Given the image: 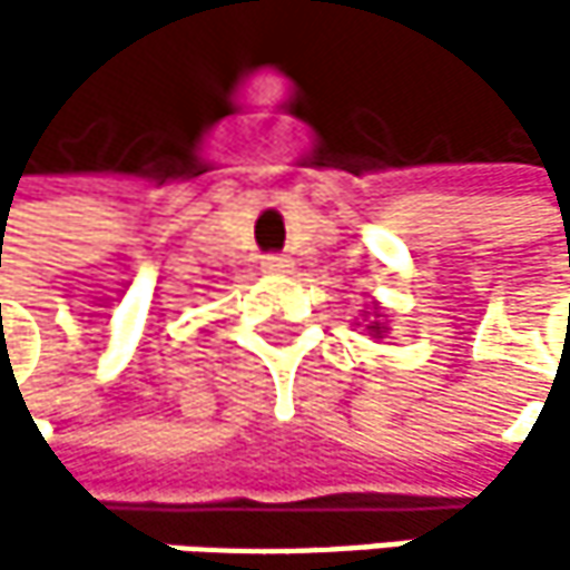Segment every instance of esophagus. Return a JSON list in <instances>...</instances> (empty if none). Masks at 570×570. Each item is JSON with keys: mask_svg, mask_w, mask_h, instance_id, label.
<instances>
[{"mask_svg": "<svg viewBox=\"0 0 570 570\" xmlns=\"http://www.w3.org/2000/svg\"><path fill=\"white\" fill-rule=\"evenodd\" d=\"M261 267H264V274H286L289 271V261L286 257H264Z\"/></svg>", "mask_w": 570, "mask_h": 570, "instance_id": "obj_1", "label": "esophagus"}]
</instances>
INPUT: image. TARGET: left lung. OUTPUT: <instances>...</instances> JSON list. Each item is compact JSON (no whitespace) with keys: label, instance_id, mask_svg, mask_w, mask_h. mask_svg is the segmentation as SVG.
Wrapping results in <instances>:
<instances>
[{"label":"left lung","instance_id":"8db88e82","mask_svg":"<svg viewBox=\"0 0 570 570\" xmlns=\"http://www.w3.org/2000/svg\"><path fill=\"white\" fill-rule=\"evenodd\" d=\"M360 316H363V330H366L373 340H383V336L390 333V316H386V309H383L376 299H373ZM356 326H360V323H356Z\"/></svg>","mask_w":570,"mask_h":570}]
</instances>
